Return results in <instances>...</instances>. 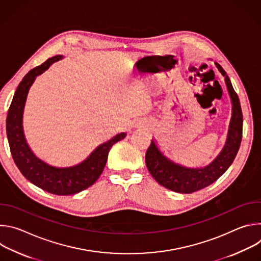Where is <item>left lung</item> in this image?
Instances as JSON below:
<instances>
[{"label": "left lung", "instance_id": "1", "mask_svg": "<svg viewBox=\"0 0 261 261\" xmlns=\"http://www.w3.org/2000/svg\"><path fill=\"white\" fill-rule=\"evenodd\" d=\"M215 64L225 77L232 102V116L226 143L218 157L205 167L188 168L166 158L154 140H152L145 154V164L152 176L163 187L174 192L188 194L207 187L228 169L239 152L243 134V114L240 99L224 69L218 63Z\"/></svg>", "mask_w": 261, "mask_h": 261}]
</instances>
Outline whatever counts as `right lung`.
<instances>
[{
  "label": "right lung",
  "mask_w": 261,
  "mask_h": 261,
  "mask_svg": "<svg viewBox=\"0 0 261 261\" xmlns=\"http://www.w3.org/2000/svg\"><path fill=\"white\" fill-rule=\"evenodd\" d=\"M62 58L63 56H56L48 59L40 66L29 71L22 79L8 110L6 130L11 155L22 175L48 193L70 195L89 188L99 178L105 167L111 146L125 138L126 133H120L100 144L85 161L75 166L59 168L35 156L25 140L22 128V115L27 96L36 77Z\"/></svg>",
  "instance_id": "add662e5"
}]
</instances>
